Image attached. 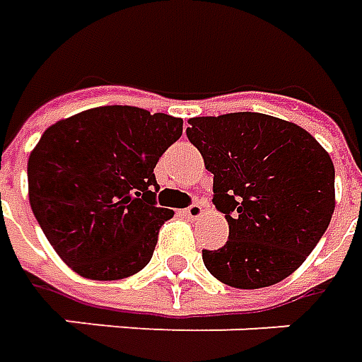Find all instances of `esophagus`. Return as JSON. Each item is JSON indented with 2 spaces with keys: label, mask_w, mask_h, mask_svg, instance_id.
<instances>
[{
  "label": "esophagus",
  "mask_w": 362,
  "mask_h": 362,
  "mask_svg": "<svg viewBox=\"0 0 362 362\" xmlns=\"http://www.w3.org/2000/svg\"><path fill=\"white\" fill-rule=\"evenodd\" d=\"M184 214H186L190 220H198V218L204 216V208H202L200 204H192L190 208H186V210H184Z\"/></svg>",
  "instance_id": "obj_1"
}]
</instances>
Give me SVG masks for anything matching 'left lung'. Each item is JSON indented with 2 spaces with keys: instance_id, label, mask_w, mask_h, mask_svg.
<instances>
[{
  "instance_id": "1",
  "label": "left lung",
  "mask_w": 362,
  "mask_h": 362,
  "mask_svg": "<svg viewBox=\"0 0 362 362\" xmlns=\"http://www.w3.org/2000/svg\"><path fill=\"white\" fill-rule=\"evenodd\" d=\"M190 142L214 174V204L230 240L202 250L210 274L238 289L289 277L313 252L335 212V166L315 136L262 112L188 120Z\"/></svg>"
}]
</instances>
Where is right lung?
<instances>
[{"mask_svg":"<svg viewBox=\"0 0 362 362\" xmlns=\"http://www.w3.org/2000/svg\"><path fill=\"white\" fill-rule=\"evenodd\" d=\"M184 120L127 105L83 110L43 132L27 162L29 204L49 243L87 279L112 281L150 262L162 223L154 166Z\"/></svg>","mask_w":362,"mask_h":362,"instance_id":"add662e5","label":"right lung"}]
</instances>
